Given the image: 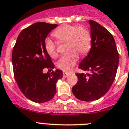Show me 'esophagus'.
<instances>
[{
    "label": "esophagus",
    "mask_w": 129,
    "mask_h": 129,
    "mask_svg": "<svg viewBox=\"0 0 129 129\" xmlns=\"http://www.w3.org/2000/svg\"><path fill=\"white\" fill-rule=\"evenodd\" d=\"M70 74H70V73H69V72H63V77H64V78L67 77V76H69Z\"/></svg>",
    "instance_id": "esophagus-1"
}]
</instances>
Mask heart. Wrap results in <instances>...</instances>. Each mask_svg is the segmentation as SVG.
Masks as SVG:
<instances>
[{"mask_svg":"<svg viewBox=\"0 0 129 129\" xmlns=\"http://www.w3.org/2000/svg\"><path fill=\"white\" fill-rule=\"evenodd\" d=\"M53 36L60 43L66 42V50L69 53L60 57L57 67L65 72H70L79 59L78 54L84 56L91 46V34L84 25L64 24L53 33ZM45 49L48 55L57 57V45L50 38L45 40Z\"/></svg>","mask_w":129,"mask_h":129,"instance_id":"1","label":"heart"}]
</instances>
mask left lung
Instances as JSON below:
<instances>
[{
	"label": "left lung",
	"mask_w": 129,
	"mask_h": 129,
	"mask_svg": "<svg viewBox=\"0 0 129 129\" xmlns=\"http://www.w3.org/2000/svg\"><path fill=\"white\" fill-rule=\"evenodd\" d=\"M91 47L78 68L90 71L76 74L78 82L72 87L76 98L84 102L98 100L107 93L115 78L119 53L112 34L98 22L90 20Z\"/></svg>",
	"instance_id": "obj_1"
}]
</instances>
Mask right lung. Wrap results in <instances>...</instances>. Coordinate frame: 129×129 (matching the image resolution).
Listing matches in <instances>:
<instances>
[{"mask_svg": "<svg viewBox=\"0 0 129 129\" xmlns=\"http://www.w3.org/2000/svg\"><path fill=\"white\" fill-rule=\"evenodd\" d=\"M57 26L45 22L31 25L20 32L12 50L14 76L17 84L27 98L38 104L53 98L57 81L62 78V71L58 69L46 74L43 72L45 68L51 71L55 67L45 49V39Z\"/></svg>", "mask_w": 129, "mask_h": 129, "instance_id": "obj_1", "label": "right lung"}]
</instances>
